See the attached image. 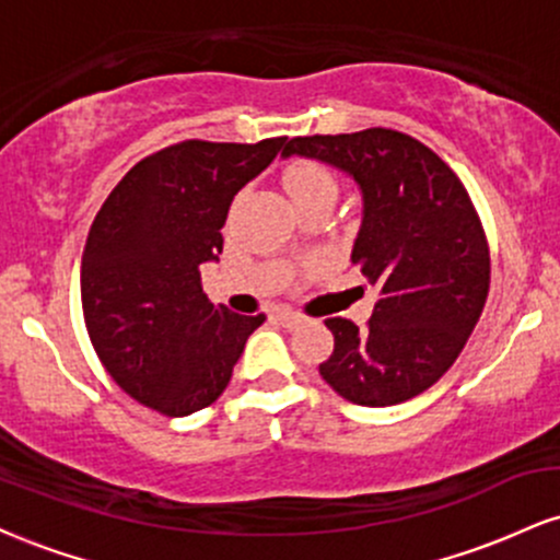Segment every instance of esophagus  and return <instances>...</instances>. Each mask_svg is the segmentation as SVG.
Returning <instances> with one entry per match:
<instances>
[{
	"instance_id": "1",
	"label": "esophagus",
	"mask_w": 560,
	"mask_h": 560,
	"mask_svg": "<svg viewBox=\"0 0 560 560\" xmlns=\"http://www.w3.org/2000/svg\"><path fill=\"white\" fill-rule=\"evenodd\" d=\"M276 320H279L281 326H287V329H292V326L300 324V316L294 311H289V307H279V311L273 313Z\"/></svg>"
}]
</instances>
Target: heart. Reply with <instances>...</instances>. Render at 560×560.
Returning a JSON list of instances; mask_svg holds the SVG:
<instances>
[{
    "label": "heart",
    "instance_id": "obj_1",
    "mask_svg": "<svg viewBox=\"0 0 560 560\" xmlns=\"http://www.w3.org/2000/svg\"><path fill=\"white\" fill-rule=\"evenodd\" d=\"M284 186L292 199L318 195V191H337L331 171L316 163V160H294V163H289L284 171Z\"/></svg>",
    "mask_w": 560,
    "mask_h": 560
}]
</instances>
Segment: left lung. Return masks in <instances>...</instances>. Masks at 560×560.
<instances>
[{
    "label": "left lung",
    "instance_id": "8db88e82",
    "mask_svg": "<svg viewBox=\"0 0 560 560\" xmlns=\"http://www.w3.org/2000/svg\"><path fill=\"white\" fill-rule=\"evenodd\" d=\"M284 155L329 163L363 195L352 262L378 300L365 329L326 320L334 352L320 376L365 408L421 395L460 355L490 292V247L466 186L427 144L392 128L298 137Z\"/></svg>",
    "mask_w": 560,
    "mask_h": 560
}]
</instances>
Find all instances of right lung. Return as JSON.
Returning <instances> with one entry per match:
<instances>
[{
	"instance_id": "obj_1",
	"label": "right lung",
	"mask_w": 560,
	"mask_h": 560,
	"mask_svg": "<svg viewBox=\"0 0 560 560\" xmlns=\"http://www.w3.org/2000/svg\"><path fill=\"white\" fill-rule=\"evenodd\" d=\"M287 150L189 139L139 160L89 229L81 305L89 339L126 395L163 416L208 408L266 316H240L202 292L231 199Z\"/></svg>"
}]
</instances>
